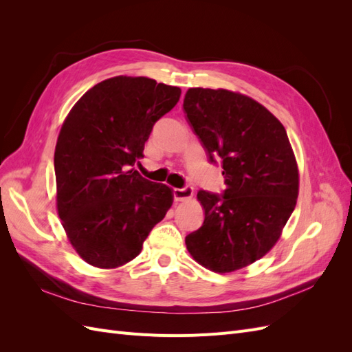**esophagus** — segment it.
Listing matches in <instances>:
<instances>
[{"label":"esophagus","mask_w":352,"mask_h":352,"mask_svg":"<svg viewBox=\"0 0 352 352\" xmlns=\"http://www.w3.org/2000/svg\"><path fill=\"white\" fill-rule=\"evenodd\" d=\"M194 195V189L190 186H184V188H175L173 189V197L176 201H186L190 197Z\"/></svg>","instance_id":"esophagus-1"}]
</instances>
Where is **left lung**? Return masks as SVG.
<instances>
[{
	"label": "left lung",
	"instance_id": "left-lung-1",
	"mask_svg": "<svg viewBox=\"0 0 352 352\" xmlns=\"http://www.w3.org/2000/svg\"><path fill=\"white\" fill-rule=\"evenodd\" d=\"M186 120L208 160L221 158L223 194L198 190L202 226L185 238L194 260L230 273L267 254L298 198V166L283 124L257 101L228 89H188Z\"/></svg>",
	"mask_w": 352,
	"mask_h": 352
}]
</instances>
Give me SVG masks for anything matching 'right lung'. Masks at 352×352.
Instances as JSON below:
<instances>
[{
	"label": "right lung",
	"mask_w": 352,
	"mask_h": 352,
	"mask_svg": "<svg viewBox=\"0 0 352 352\" xmlns=\"http://www.w3.org/2000/svg\"><path fill=\"white\" fill-rule=\"evenodd\" d=\"M180 88L116 76L73 105L54 153L57 211L73 248L94 267L114 269L140 255L173 192L132 168Z\"/></svg>",
	"instance_id": "1"
}]
</instances>
